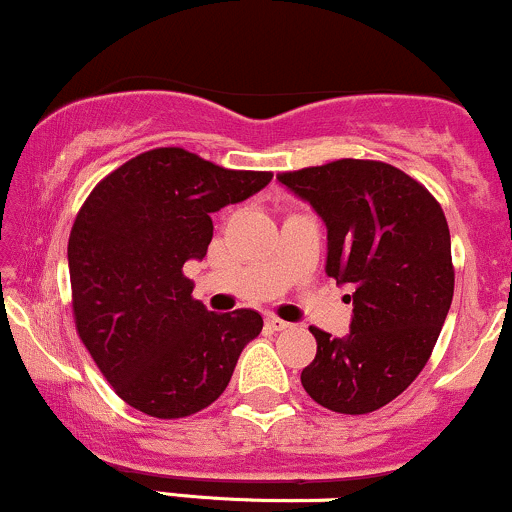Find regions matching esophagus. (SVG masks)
Returning <instances> with one entry per match:
<instances>
[{"label": "esophagus", "instance_id": "1", "mask_svg": "<svg viewBox=\"0 0 512 512\" xmlns=\"http://www.w3.org/2000/svg\"><path fill=\"white\" fill-rule=\"evenodd\" d=\"M266 327L273 329V332H285V329H290V322L278 320V317L268 315V317H266Z\"/></svg>", "mask_w": 512, "mask_h": 512}]
</instances>
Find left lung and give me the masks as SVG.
Wrapping results in <instances>:
<instances>
[{"mask_svg": "<svg viewBox=\"0 0 512 512\" xmlns=\"http://www.w3.org/2000/svg\"><path fill=\"white\" fill-rule=\"evenodd\" d=\"M278 183L305 200L327 227V271L354 305L349 334L310 327L317 356L300 381L322 408L364 415L398 398L437 344L454 295L452 239L434 197L403 170L342 161Z\"/></svg>", "mask_w": 512, "mask_h": 512, "instance_id": "obj_1", "label": "left lung"}]
</instances>
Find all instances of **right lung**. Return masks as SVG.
Returning a JSON list of instances; mask_svg holds the SVG:
<instances>
[{"instance_id": "add662e5", "label": "right lung", "mask_w": 512, "mask_h": 512, "mask_svg": "<svg viewBox=\"0 0 512 512\" xmlns=\"http://www.w3.org/2000/svg\"><path fill=\"white\" fill-rule=\"evenodd\" d=\"M273 173L219 168L185 148H153L90 192L68 241L75 327L102 376L131 408L161 420L212 405L256 310L210 312L192 300L188 261H202L212 214L249 200Z\"/></svg>"}]
</instances>
